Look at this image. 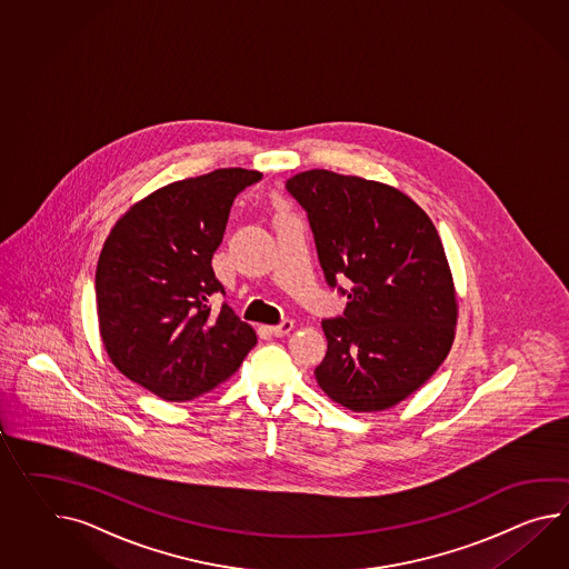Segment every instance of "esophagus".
<instances>
[{
    "label": "esophagus",
    "instance_id": "obj_1",
    "mask_svg": "<svg viewBox=\"0 0 569 569\" xmlns=\"http://www.w3.org/2000/svg\"><path fill=\"white\" fill-rule=\"evenodd\" d=\"M291 329H293V320H281L279 325L271 327L269 331H271V335H276V337H286V335L291 333Z\"/></svg>",
    "mask_w": 569,
    "mask_h": 569
}]
</instances>
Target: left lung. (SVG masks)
I'll use <instances>...</instances> for the list:
<instances>
[{"label": "left lung", "mask_w": 569, "mask_h": 569, "mask_svg": "<svg viewBox=\"0 0 569 569\" xmlns=\"http://www.w3.org/2000/svg\"><path fill=\"white\" fill-rule=\"evenodd\" d=\"M286 189L308 213L327 283L347 296L343 317L322 320L317 382L356 413L395 407L455 341L457 291L436 226L399 189L360 177L317 168Z\"/></svg>", "instance_id": "obj_1"}]
</instances>
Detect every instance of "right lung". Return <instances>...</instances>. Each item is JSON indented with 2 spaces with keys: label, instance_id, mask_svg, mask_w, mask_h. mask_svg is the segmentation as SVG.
I'll list each match as a JSON object with an SVG mask.
<instances>
[{
  "label": "right lung",
  "instance_id": "right-lung-1",
  "mask_svg": "<svg viewBox=\"0 0 569 569\" xmlns=\"http://www.w3.org/2000/svg\"><path fill=\"white\" fill-rule=\"evenodd\" d=\"M263 179L220 168L167 184L114 223L97 267L100 337L121 375L164 401H189L234 375L257 343L228 305L211 257L236 194Z\"/></svg>",
  "mask_w": 569,
  "mask_h": 569
}]
</instances>
